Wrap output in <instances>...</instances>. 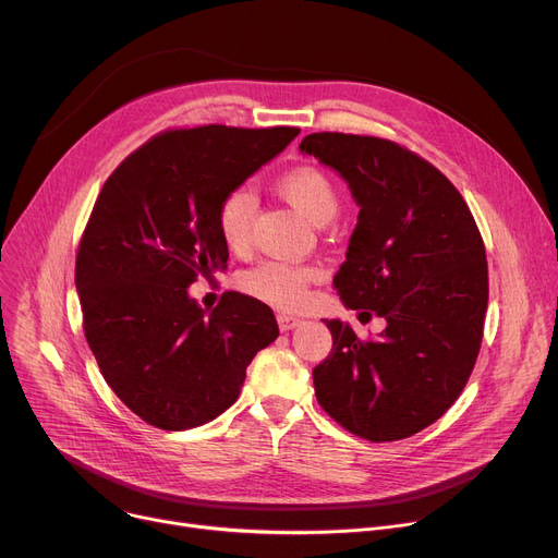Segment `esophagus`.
<instances>
[{
  "instance_id": "esophagus-1",
  "label": "esophagus",
  "mask_w": 558,
  "mask_h": 558,
  "mask_svg": "<svg viewBox=\"0 0 558 558\" xmlns=\"http://www.w3.org/2000/svg\"><path fill=\"white\" fill-rule=\"evenodd\" d=\"M301 323H303L301 318H295V316H291V314H278V325H280L282 331H289V329H293V327H299Z\"/></svg>"
}]
</instances>
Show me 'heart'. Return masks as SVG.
I'll use <instances>...</instances> for the list:
<instances>
[{
    "mask_svg": "<svg viewBox=\"0 0 558 558\" xmlns=\"http://www.w3.org/2000/svg\"><path fill=\"white\" fill-rule=\"evenodd\" d=\"M278 193L303 213L314 225H325L339 210V195L331 179L314 166H295L278 179ZM257 199L251 189L240 185L219 204L217 229L229 248H244L251 240V227ZM314 269L293 267L287 263H263L242 276V289L253 299L280 310L301 307L307 299V287Z\"/></svg>",
    "mask_w": 558,
    "mask_h": 558,
    "instance_id": "1",
    "label": "heart"
}]
</instances>
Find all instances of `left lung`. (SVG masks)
<instances>
[{
    "label": "left lung",
    "mask_w": 558,
    "mask_h": 558,
    "mask_svg": "<svg viewBox=\"0 0 558 558\" xmlns=\"http://www.w3.org/2000/svg\"><path fill=\"white\" fill-rule=\"evenodd\" d=\"M301 153L337 170L361 208L333 287L348 310L386 320L373 341L325 320L333 345L314 367L316 399L363 439L411 437L471 377L489 301L485 244L456 185L388 138L316 132Z\"/></svg>",
    "instance_id": "1"
}]
</instances>
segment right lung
<instances>
[{"instance_id":"right-lung-1","label":"right lung","mask_w":558,"mask_h":558,"mask_svg":"<svg viewBox=\"0 0 558 558\" xmlns=\"http://www.w3.org/2000/svg\"><path fill=\"white\" fill-rule=\"evenodd\" d=\"M299 134L172 130L105 181L76 255L85 337L109 388L150 426L185 430L225 413L253 356L278 339L265 303L229 291L204 310L189 287L227 267L221 199Z\"/></svg>"}]
</instances>
